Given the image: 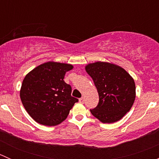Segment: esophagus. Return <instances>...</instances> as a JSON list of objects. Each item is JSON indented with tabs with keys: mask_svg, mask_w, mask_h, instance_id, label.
Returning a JSON list of instances; mask_svg holds the SVG:
<instances>
[{
	"mask_svg": "<svg viewBox=\"0 0 159 159\" xmlns=\"http://www.w3.org/2000/svg\"><path fill=\"white\" fill-rule=\"evenodd\" d=\"M79 102H81V103H84V98H79Z\"/></svg>",
	"mask_w": 159,
	"mask_h": 159,
	"instance_id": "34e87169",
	"label": "esophagus"
}]
</instances>
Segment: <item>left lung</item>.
I'll return each mask as SVG.
<instances>
[{
    "label": "left lung",
    "mask_w": 159,
    "mask_h": 159,
    "mask_svg": "<svg viewBox=\"0 0 159 159\" xmlns=\"http://www.w3.org/2000/svg\"><path fill=\"white\" fill-rule=\"evenodd\" d=\"M98 90L99 102L91 113L103 123L121 119L131 109L135 98V84L130 75L113 64L95 62L85 68Z\"/></svg>",
    "instance_id": "obj_1"
}]
</instances>
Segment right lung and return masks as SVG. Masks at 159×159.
<instances>
[{
  "label": "right lung",
  "instance_id": "right-lung-1",
  "mask_svg": "<svg viewBox=\"0 0 159 159\" xmlns=\"http://www.w3.org/2000/svg\"><path fill=\"white\" fill-rule=\"evenodd\" d=\"M72 68L71 65L50 61L25 76L20 99L30 116L38 123L48 126L60 124L78 102L71 96V86L64 81L65 73Z\"/></svg>",
  "mask_w": 159,
  "mask_h": 159
}]
</instances>
